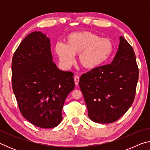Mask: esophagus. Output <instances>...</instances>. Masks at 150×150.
Listing matches in <instances>:
<instances>
[{
  "label": "esophagus",
  "mask_w": 150,
  "mask_h": 150,
  "mask_svg": "<svg viewBox=\"0 0 150 150\" xmlns=\"http://www.w3.org/2000/svg\"><path fill=\"white\" fill-rule=\"evenodd\" d=\"M74 81H75V83L76 85H79V77L77 75H76L75 77H74Z\"/></svg>",
  "instance_id": "1"
}]
</instances>
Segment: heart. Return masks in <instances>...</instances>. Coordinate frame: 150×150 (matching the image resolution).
I'll list each match as a JSON object with an SVG mask.
<instances>
[{"label": "heart", "instance_id": "heart-1", "mask_svg": "<svg viewBox=\"0 0 150 150\" xmlns=\"http://www.w3.org/2000/svg\"><path fill=\"white\" fill-rule=\"evenodd\" d=\"M112 52L110 40L100 38L90 32L73 33L67 38L66 44L59 42L55 45V52L60 62L69 66L78 54V62L86 69H93L105 62Z\"/></svg>", "mask_w": 150, "mask_h": 150}]
</instances>
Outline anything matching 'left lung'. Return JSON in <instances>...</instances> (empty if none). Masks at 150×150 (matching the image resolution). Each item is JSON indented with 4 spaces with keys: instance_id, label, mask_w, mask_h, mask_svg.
I'll use <instances>...</instances> for the list:
<instances>
[{
    "instance_id": "obj_1",
    "label": "left lung",
    "mask_w": 150,
    "mask_h": 150,
    "mask_svg": "<svg viewBox=\"0 0 150 150\" xmlns=\"http://www.w3.org/2000/svg\"><path fill=\"white\" fill-rule=\"evenodd\" d=\"M139 69L132 47L123 37L110 64L81 76L80 88L88 116L96 123H112L125 114L134 102Z\"/></svg>"
}]
</instances>
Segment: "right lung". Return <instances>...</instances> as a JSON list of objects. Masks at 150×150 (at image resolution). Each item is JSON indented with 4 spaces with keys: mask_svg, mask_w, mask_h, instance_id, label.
Segmentation results:
<instances>
[{
    "mask_svg": "<svg viewBox=\"0 0 150 150\" xmlns=\"http://www.w3.org/2000/svg\"><path fill=\"white\" fill-rule=\"evenodd\" d=\"M52 59L50 39L34 32L22 40L12 61V86L20 112L42 128L59 124L65 98L75 88L74 74L59 70Z\"/></svg>",
    "mask_w": 150,
    "mask_h": 150,
    "instance_id": "right-lung-1",
    "label": "right lung"
}]
</instances>
